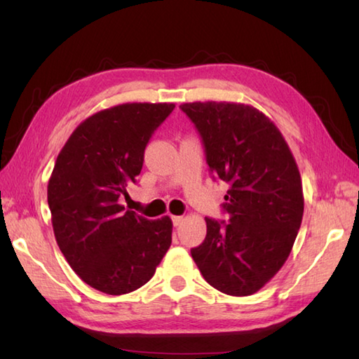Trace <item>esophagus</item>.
Segmentation results:
<instances>
[{
	"instance_id": "34e87169",
	"label": "esophagus",
	"mask_w": 359,
	"mask_h": 359,
	"mask_svg": "<svg viewBox=\"0 0 359 359\" xmlns=\"http://www.w3.org/2000/svg\"><path fill=\"white\" fill-rule=\"evenodd\" d=\"M184 216H172V224L174 226H179L182 222H184Z\"/></svg>"
}]
</instances>
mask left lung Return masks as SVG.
<instances>
[{
  "label": "left lung",
  "mask_w": 359,
  "mask_h": 359,
  "mask_svg": "<svg viewBox=\"0 0 359 359\" xmlns=\"http://www.w3.org/2000/svg\"><path fill=\"white\" fill-rule=\"evenodd\" d=\"M199 131L210 171L230 188L228 224L205 217L207 238L191 250L219 292L250 296L285 264L304 215L301 174L280 131L243 103L180 104Z\"/></svg>",
  "instance_id": "1"
}]
</instances>
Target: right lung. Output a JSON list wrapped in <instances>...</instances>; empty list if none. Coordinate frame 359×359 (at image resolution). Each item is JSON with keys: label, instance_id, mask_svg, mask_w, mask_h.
Segmentation results:
<instances>
[{"label": "right lung", "instance_id": "right-lung-1", "mask_svg": "<svg viewBox=\"0 0 359 359\" xmlns=\"http://www.w3.org/2000/svg\"><path fill=\"white\" fill-rule=\"evenodd\" d=\"M174 103H123L95 112L60 151L48 185L53 234L88 285L126 294L154 276L171 245L168 216L148 220L118 203L144 148Z\"/></svg>", "mask_w": 359, "mask_h": 359}]
</instances>
